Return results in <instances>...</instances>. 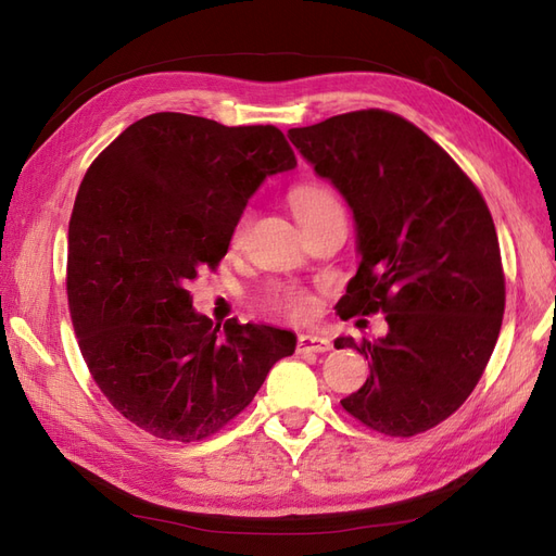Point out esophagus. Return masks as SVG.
<instances>
[{
	"label": "esophagus",
	"mask_w": 556,
	"mask_h": 556,
	"mask_svg": "<svg viewBox=\"0 0 556 556\" xmlns=\"http://www.w3.org/2000/svg\"><path fill=\"white\" fill-rule=\"evenodd\" d=\"M327 350H331V343H329V339H325V336L301 333L296 339L299 355H308V352H327Z\"/></svg>",
	"instance_id": "esophagus-1"
}]
</instances>
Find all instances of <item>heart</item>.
Returning a JSON list of instances; mask_svg holds the SVG:
<instances>
[{
    "label": "heart",
    "mask_w": 556,
    "mask_h": 556,
    "mask_svg": "<svg viewBox=\"0 0 556 556\" xmlns=\"http://www.w3.org/2000/svg\"><path fill=\"white\" fill-rule=\"evenodd\" d=\"M292 208L299 217L301 225H308L315 217L331 213V211H343L341 201L336 197L327 185L319 182H301L290 194ZM245 220L237 225V237L243 231ZM264 306L274 311L282 317L292 319V323H306L315 315V296L301 288H276L264 296Z\"/></svg>",
    "instance_id": "heart-1"
}]
</instances>
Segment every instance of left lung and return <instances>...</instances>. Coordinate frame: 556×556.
Instances as JSON below:
<instances>
[{
    "instance_id": "8db88e82",
    "label": "left lung",
    "mask_w": 556,
    "mask_h": 556,
    "mask_svg": "<svg viewBox=\"0 0 556 556\" xmlns=\"http://www.w3.org/2000/svg\"><path fill=\"white\" fill-rule=\"evenodd\" d=\"M288 137L355 215L362 262L339 301L341 317L384 313L390 327L376 343L333 341L371 368L341 406L401 439L441 425L476 390L506 308L480 190L422 129L382 109L333 115Z\"/></svg>"
}]
</instances>
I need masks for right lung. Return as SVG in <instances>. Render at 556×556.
Instances as JSON below:
<instances>
[{"label":"right lung","instance_id":"right-lung-1","mask_svg":"<svg viewBox=\"0 0 556 556\" xmlns=\"http://www.w3.org/2000/svg\"><path fill=\"white\" fill-rule=\"evenodd\" d=\"M296 166L274 125L225 127L153 113L106 146L83 178L66 243V296L80 355L111 406L164 441L220 431L290 357L292 331L225 329L188 285L227 255L266 176Z\"/></svg>","mask_w":556,"mask_h":556}]
</instances>
